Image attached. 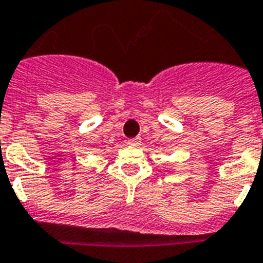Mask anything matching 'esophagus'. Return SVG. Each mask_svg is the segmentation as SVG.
<instances>
[{"instance_id": "34e87169", "label": "esophagus", "mask_w": 263, "mask_h": 263, "mask_svg": "<svg viewBox=\"0 0 263 263\" xmlns=\"http://www.w3.org/2000/svg\"><path fill=\"white\" fill-rule=\"evenodd\" d=\"M140 138H135V139H129L128 140V145L131 147H139L140 145Z\"/></svg>"}]
</instances>
